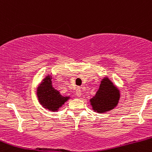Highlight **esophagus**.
Returning a JSON list of instances; mask_svg holds the SVG:
<instances>
[{"label": "esophagus", "instance_id": "esophagus-1", "mask_svg": "<svg viewBox=\"0 0 152 152\" xmlns=\"http://www.w3.org/2000/svg\"><path fill=\"white\" fill-rule=\"evenodd\" d=\"M76 96L78 97H80L81 96V88H77V89L76 91Z\"/></svg>", "mask_w": 152, "mask_h": 152}]
</instances>
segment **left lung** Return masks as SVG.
Returning a JSON list of instances; mask_svg holds the SVG:
<instances>
[{
    "instance_id": "8db88e82",
    "label": "left lung",
    "mask_w": 152,
    "mask_h": 152,
    "mask_svg": "<svg viewBox=\"0 0 152 152\" xmlns=\"http://www.w3.org/2000/svg\"><path fill=\"white\" fill-rule=\"evenodd\" d=\"M120 99L119 89L107 76L102 80L95 96L89 100L92 110L102 114L114 109Z\"/></svg>"
}]
</instances>
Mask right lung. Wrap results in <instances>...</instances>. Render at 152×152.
I'll return each instance as SVG.
<instances>
[{"label": "right lung", "mask_w": 152, "mask_h": 152, "mask_svg": "<svg viewBox=\"0 0 152 152\" xmlns=\"http://www.w3.org/2000/svg\"><path fill=\"white\" fill-rule=\"evenodd\" d=\"M51 80L52 76L50 74L45 76L36 89V96L39 104L44 109L50 111H58L71 97L61 94L60 91L53 86Z\"/></svg>", "instance_id": "right-lung-1"}]
</instances>
